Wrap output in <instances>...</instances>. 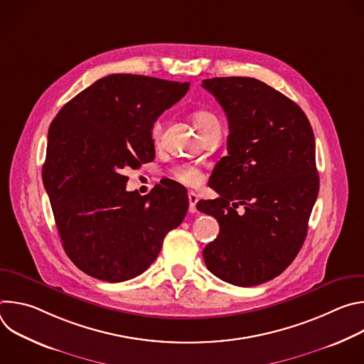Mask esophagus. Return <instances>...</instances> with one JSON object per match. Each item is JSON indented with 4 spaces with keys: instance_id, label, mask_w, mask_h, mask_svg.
I'll return each instance as SVG.
<instances>
[{
    "instance_id": "1",
    "label": "esophagus",
    "mask_w": 364,
    "mask_h": 364,
    "mask_svg": "<svg viewBox=\"0 0 364 364\" xmlns=\"http://www.w3.org/2000/svg\"><path fill=\"white\" fill-rule=\"evenodd\" d=\"M197 201H198L197 194L190 191L188 193V212L190 213H196L197 212Z\"/></svg>"
}]
</instances>
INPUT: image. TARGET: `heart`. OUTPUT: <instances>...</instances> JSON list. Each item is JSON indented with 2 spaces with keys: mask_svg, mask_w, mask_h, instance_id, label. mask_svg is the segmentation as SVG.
<instances>
[{
  "mask_svg": "<svg viewBox=\"0 0 364 364\" xmlns=\"http://www.w3.org/2000/svg\"><path fill=\"white\" fill-rule=\"evenodd\" d=\"M193 122L196 129L198 131L200 135H203L204 132H207L209 129H212L216 125H220L219 119L207 111H197L193 114ZM163 135V122L160 119L154 121V124L151 125V138L154 142H159L161 139ZM171 176L174 180H177L178 183L184 184V186H198L203 180V174L201 171L190 164H178L176 167L171 168Z\"/></svg>",
  "mask_w": 364,
  "mask_h": 364,
  "instance_id": "1",
  "label": "heart"
}]
</instances>
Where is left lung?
I'll return each mask as SVG.
<instances>
[{
  "mask_svg": "<svg viewBox=\"0 0 364 364\" xmlns=\"http://www.w3.org/2000/svg\"><path fill=\"white\" fill-rule=\"evenodd\" d=\"M201 86L222 105L230 131L229 155L209 183L220 196L197 203L220 226L204 264L229 284H264L291 265L305 240L320 188L314 132L295 102L261 80L213 77Z\"/></svg>",
  "mask_w": 364,
  "mask_h": 364,
  "instance_id": "1",
  "label": "left lung"
}]
</instances>
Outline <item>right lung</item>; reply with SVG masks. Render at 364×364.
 <instances>
[{"instance_id": "right-lung-1", "label": "right lung", "mask_w": 364, "mask_h": 364, "mask_svg": "<svg viewBox=\"0 0 364 364\" xmlns=\"http://www.w3.org/2000/svg\"><path fill=\"white\" fill-rule=\"evenodd\" d=\"M190 83L109 75L82 90L48 128L43 184L70 261L107 282L141 275L188 209L177 183L127 191L128 168L155 157L151 125Z\"/></svg>"}]
</instances>
